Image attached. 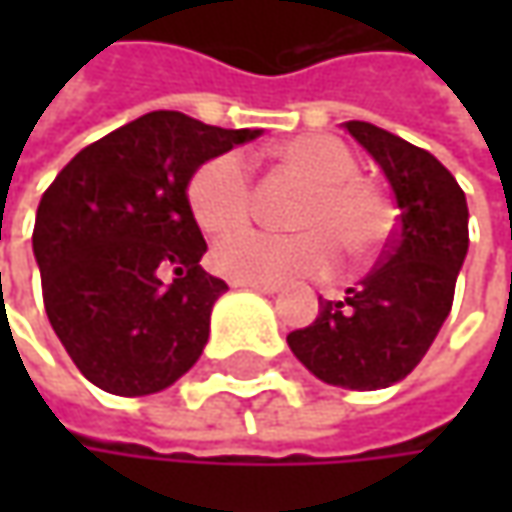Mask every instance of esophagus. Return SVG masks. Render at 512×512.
Here are the masks:
<instances>
[{
    "mask_svg": "<svg viewBox=\"0 0 512 512\" xmlns=\"http://www.w3.org/2000/svg\"><path fill=\"white\" fill-rule=\"evenodd\" d=\"M236 287H250V290H259V293H267V296H273V293H279V287L276 285H245V282H233Z\"/></svg>",
    "mask_w": 512,
    "mask_h": 512,
    "instance_id": "obj_1",
    "label": "esophagus"
}]
</instances>
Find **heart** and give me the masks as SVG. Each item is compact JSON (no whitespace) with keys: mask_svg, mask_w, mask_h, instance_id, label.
I'll list each match as a JSON object with an SVG mask.
<instances>
[{"mask_svg":"<svg viewBox=\"0 0 512 512\" xmlns=\"http://www.w3.org/2000/svg\"><path fill=\"white\" fill-rule=\"evenodd\" d=\"M279 162L299 173L310 190L293 213L299 233L236 230L210 253V265L233 282L282 285L290 279L327 276L336 267V248L353 262L373 256L390 236L393 213L376 185L359 176V162L339 139L325 133L299 136L279 148ZM196 225L210 236L245 225L253 205L247 159L225 150L207 159L187 185Z\"/></svg>","mask_w":512,"mask_h":512,"instance_id":"b5f03b06","label":"heart"}]
</instances>
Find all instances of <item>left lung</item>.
<instances>
[{"mask_svg":"<svg viewBox=\"0 0 512 512\" xmlns=\"http://www.w3.org/2000/svg\"><path fill=\"white\" fill-rule=\"evenodd\" d=\"M384 170L402 210L379 265L342 302L319 299L287 344L307 370L347 390H382L422 362L453 307L467 256V199L442 162L370 122H344Z\"/></svg>","mask_w":512,"mask_h":512,"instance_id":"left-lung-1","label":"left lung"}]
</instances>
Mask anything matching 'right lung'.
Returning a JSON list of instances; mask_svg holds the SVG:
<instances>
[{"mask_svg": "<svg viewBox=\"0 0 512 512\" xmlns=\"http://www.w3.org/2000/svg\"><path fill=\"white\" fill-rule=\"evenodd\" d=\"M259 133L153 110L79 150L45 190L33 225L45 313L105 393H159L202 356L227 285L199 265L207 245L187 185Z\"/></svg>", "mask_w": 512, "mask_h": 512, "instance_id": "obj_1", "label": "right lung"}]
</instances>
